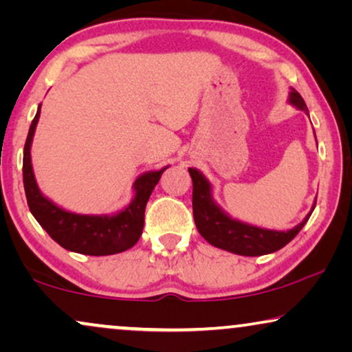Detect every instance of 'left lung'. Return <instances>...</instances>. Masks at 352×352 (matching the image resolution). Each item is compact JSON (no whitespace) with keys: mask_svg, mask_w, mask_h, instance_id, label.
Returning a JSON list of instances; mask_svg holds the SVG:
<instances>
[{"mask_svg":"<svg viewBox=\"0 0 352 352\" xmlns=\"http://www.w3.org/2000/svg\"><path fill=\"white\" fill-rule=\"evenodd\" d=\"M288 102L298 110L307 113L305 99L301 98L296 89L290 91ZM316 134V133H314ZM194 192H192V210H194L195 226L201 237L216 248L226 250V252L240 254V256H261L277 252L285 247L296 237V234L305 228L309 219L314 205L306 218L300 224L290 230H271L263 229L258 226H252L242 221L234 219L229 216L213 199V187L211 182L195 168H189Z\"/></svg>","mask_w":352,"mask_h":352,"instance_id":"8db88e82","label":"left lung"}]
</instances>
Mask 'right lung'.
Returning a JSON list of instances; mask_svg holds the SVG:
<instances>
[{
	"mask_svg": "<svg viewBox=\"0 0 352 352\" xmlns=\"http://www.w3.org/2000/svg\"><path fill=\"white\" fill-rule=\"evenodd\" d=\"M40 112L41 104L28 129L25 147H23V187H25L27 204L32 214L51 235V239L69 252L89 254V256H107V254L122 253L134 247L142 234L144 211H146L148 197L168 166L138 176L133 184V200L117 213H72L43 195L33 175L30 148L33 134L40 120Z\"/></svg>",
	"mask_w": 352,
	"mask_h": 352,
	"instance_id": "obj_1",
	"label": "right lung"
}]
</instances>
